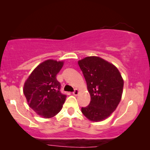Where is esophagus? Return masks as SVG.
<instances>
[{
  "label": "esophagus",
  "mask_w": 150,
  "mask_h": 150,
  "mask_svg": "<svg viewBox=\"0 0 150 150\" xmlns=\"http://www.w3.org/2000/svg\"><path fill=\"white\" fill-rule=\"evenodd\" d=\"M79 90H78L77 89H75L74 91L72 92V93H73L74 96H77L78 94H79Z\"/></svg>",
  "instance_id": "1"
}]
</instances>
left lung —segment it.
Masks as SVG:
<instances>
[{"mask_svg": "<svg viewBox=\"0 0 150 150\" xmlns=\"http://www.w3.org/2000/svg\"><path fill=\"white\" fill-rule=\"evenodd\" d=\"M78 63L91 96L89 104L82 107L81 111L93 122L105 120L116 109L122 98V76L115 65L98 57H86Z\"/></svg>", "mask_w": 150, "mask_h": 150, "instance_id": "1", "label": "left lung"}]
</instances>
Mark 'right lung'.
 <instances>
[{"label":"right lung","instance_id":"1","mask_svg":"<svg viewBox=\"0 0 150 150\" xmlns=\"http://www.w3.org/2000/svg\"><path fill=\"white\" fill-rule=\"evenodd\" d=\"M63 65V61H45L33 71L24 83L23 91L28 105L44 118L56 115L66 99L57 80Z\"/></svg>","mask_w":150,"mask_h":150}]
</instances>
